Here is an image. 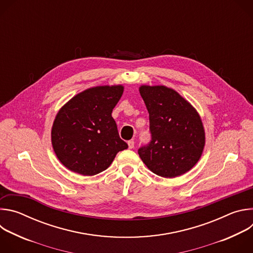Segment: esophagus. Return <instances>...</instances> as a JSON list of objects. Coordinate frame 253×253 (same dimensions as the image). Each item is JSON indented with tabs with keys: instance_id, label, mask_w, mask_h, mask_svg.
Listing matches in <instances>:
<instances>
[{
	"instance_id": "34e87169",
	"label": "esophagus",
	"mask_w": 253,
	"mask_h": 253,
	"mask_svg": "<svg viewBox=\"0 0 253 253\" xmlns=\"http://www.w3.org/2000/svg\"><path fill=\"white\" fill-rule=\"evenodd\" d=\"M128 147H129V149H133L134 148V140L128 141Z\"/></svg>"
}]
</instances>
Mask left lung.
<instances>
[{"mask_svg":"<svg viewBox=\"0 0 253 253\" xmlns=\"http://www.w3.org/2000/svg\"><path fill=\"white\" fill-rule=\"evenodd\" d=\"M139 92L149 113L152 137L138 150L141 160L161 177L183 175L198 162L205 145L198 112L172 88L142 85Z\"/></svg>","mask_w":253,"mask_h":253,"instance_id":"left-lung-1","label":"left lung"}]
</instances>
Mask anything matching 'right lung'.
Segmentation results:
<instances>
[{
    "label": "right lung",
    "instance_id": "obj_1",
    "mask_svg": "<svg viewBox=\"0 0 253 253\" xmlns=\"http://www.w3.org/2000/svg\"><path fill=\"white\" fill-rule=\"evenodd\" d=\"M123 85L96 86L71 98L57 113L51 131L59 161L75 173L92 176L111 165L128 148L112 117Z\"/></svg>",
    "mask_w": 253,
    "mask_h": 253
}]
</instances>
